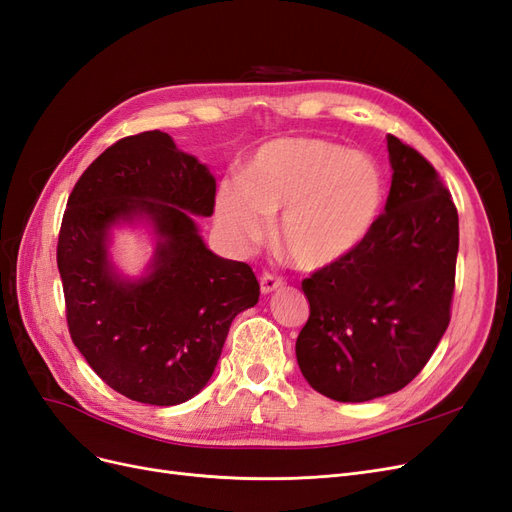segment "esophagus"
<instances>
[{"instance_id":"1","label":"esophagus","mask_w":512,"mask_h":512,"mask_svg":"<svg viewBox=\"0 0 512 512\" xmlns=\"http://www.w3.org/2000/svg\"><path fill=\"white\" fill-rule=\"evenodd\" d=\"M282 286H284L282 277L271 275V273H265V275L260 277V292H262V294H271V292H275V290H280Z\"/></svg>"}]
</instances>
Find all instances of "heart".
Instances as JSON below:
<instances>
[{
    "mask_svg": "<svg viewBox=\"0 0 512 512\" xmlns=\"http://www.w3.org/2000/svg\"><path fill=\"white\" fill-rule=\"evenodd\" d=\"M384 207L378 164L320 138H277L262 145L243 177L218 194V220L239 245L267 237L280 215V243L305 271L329 269L367 241Z\"/></svg>",
    "mask_w": 512,
    "mask_h": 512,
    "instance_id": "1",
    "label": "heart"
}]
</instances>
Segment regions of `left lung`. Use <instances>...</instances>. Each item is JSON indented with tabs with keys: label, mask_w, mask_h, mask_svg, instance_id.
I'll return each mask as SVG.
<instances>
[{
	"label": "left lung",
	"mask_w": 512,
	"mask_h": 512,
	"mask_svg": "<svg viewBox=\"0 0 512 512\" xmlns=\"http://www.w3.org/2000/svg\"><path fill=\"white\" fill-rule=\"evenodd\" d=\"M393 168L384 213L367 241L303 280L309 320L297 363L320 395L361 404L404 389L451 320L459 218L436 168L386 136Z\"/></svg>",
	"instance_id": "obj_1"
}]
</instances>
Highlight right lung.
<instances>
[{
	"label": "right lung",
	"mask_w": 512,
	"mask_h": 512,
	"mask_svg": "<svg viewBox=\"0 0 512 512\" xmlns=\"http://www.w3.org/2000/svg\"><path fill=\"white\" fill-rule=\"evenodd\" d=\"M207 164L153 130L121 138L76 181L57 243L68 327L89 367L128 399L177 406L205 389L230 322L258 303L250 265L213 254L196 218H211ZM119 227H145L146 271H118Z\"/></svg>",
	"instance_id": "right-lung-1"
}]
</instances>
